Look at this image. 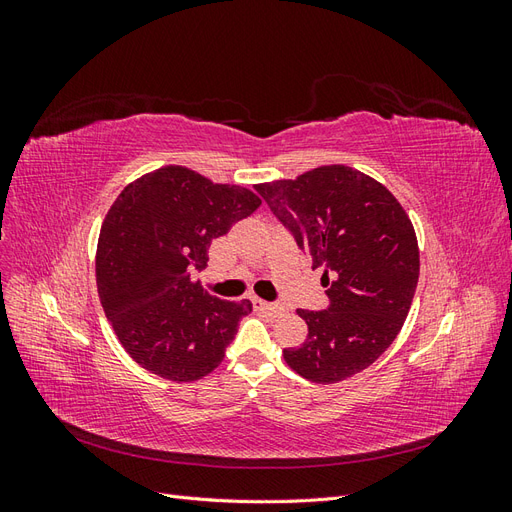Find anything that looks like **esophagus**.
<instances>
[{"instance_id": "esophagus-1", "label": "esophagus", "mask_w": 512, "mask_h": 512, "mask_svg": "<svg viewBox=\"0 0 512 512\" xmlns=\"http://www.w3.org/2000/svg\"><path fill=\"white\" fill-rule=\"evenodd\" d=\"M254 307L258 309V312H265V314H280L282 312V305H277V303H269V301H262V299H254Z\"/></svg>"}]
</instances>
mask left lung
<instances>
[{"instance_id":"1","label":"left lung","mask_w":512,"mask_h":512,"mask_svg":"<svg viewBox=\"0 0 512 512\" xmlns=\"http://www.w3.org/2000/svg\"><path fill=\"white\" fill-rule=\"evenodd\" d=\"M256 192L312 267H322L329 307L299 309L307 339L284 350L305 380L333 384L367 369L393 344L418 284L416 232L382 183L344 164L297 179L258 183Z\"/></svg>"}]
</instances>
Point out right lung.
Here are the masks:
<instances>
[{
    "instance_id": "right-lung-1",
    "label": "right lung",
    "mask_w": 512,
    "mask_h": 512,
    "mask_svg": "<svg viewBox=\"0 0 512 512\" xmlns=\"http://www.w3.org/2000/svg\"><path fill=\"white\" fill-rule=\"evenodd\" d=\"M258 207L247 188L185 166H162L123 188L100 228L96 282L108 322L138 365L194 382L222 363L252 303L211 297L190 271L205 269L211 241Z\"/></svg>"
}]
</instances>
